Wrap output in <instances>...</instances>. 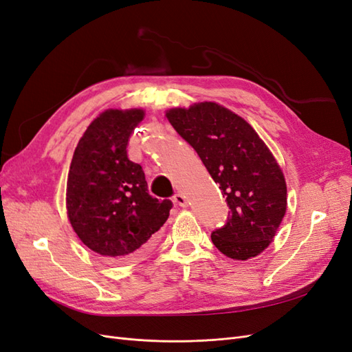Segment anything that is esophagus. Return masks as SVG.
Returning <instances> with one entry per match:
<instances>
[{
	"label": "esophagus",
	"mask_w": 352,
	"mask_h": 352,
	"mask_svg": "<svg viewBox=\"0 0 352 352\" xmlns=\"http://www.w3.org/2000/svg\"><path fill=\"white\" fill-rule=\"evenodd\" d=\"M173 202L176 206H179V207H186L188 206V202H186V198H185V195L184 194H175V197H173Z\"/></svg>",
	"instance_id": "1"
}]
</instances>
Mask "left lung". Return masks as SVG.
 I'll return each mask as SVG.
<instances>
[{
	"label": "left lung",
	"mask_w": 352,
	"mask_h": 352,
	"mask_svg": "<svg viewBox=\"0 0 352 352\" xmlns=\"http://www.w3.org/2000/svg\"><path fill=\"white\" fill-rule=\"evenodd\" d=\"M166 116L226 197L229 216L212 230V243L233 260L263 252L286 211L285 177L267 145L242 117L216 102L173 109Z\"/></svg>",
	"instance_id": "8db88e82"
}]
</instances>
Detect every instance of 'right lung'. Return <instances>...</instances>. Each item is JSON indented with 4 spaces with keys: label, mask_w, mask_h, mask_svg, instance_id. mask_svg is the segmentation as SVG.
Instances as JSON below:
<instances>
[{
    "label": "right lung",
    "mask_w": 352,
    "mask_h": 352,
    "mask_svg": "<svg viewBox=\"0 0 352 352\" xmlns=\"http://www.w3.org/2000/svg\"><path fill=\"white\" fill-rule=\"evenodd\" d=\"M142 110H107L95 119L74 150L67 177V216L89 250L124 263L151 247L168 219L170 199L148 194L145 173L127 158V141Z\"/></svg>",
    "instance_id": "obj_1"
}]
</instances>
